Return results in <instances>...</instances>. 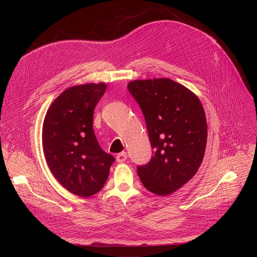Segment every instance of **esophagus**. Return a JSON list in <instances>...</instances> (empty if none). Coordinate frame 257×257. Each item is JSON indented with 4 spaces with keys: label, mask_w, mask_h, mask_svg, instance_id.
<instances>
[{
    "label": "esophagus",
    "mask_w": 257,
    "mask_h": 257,
    "mask_svg": "<svg viewBox=\"0 0 257 257\" xmlns=\"http://www.w3.org/2000/svg\"><path fill=\"white\" fill-rule=\"evenodd\" d=\"M127 157H128V155L126 152H120L116 156V161L117 163H124V161H126Z\"/></svg>",
    "instance_id": "1"
}]
</instances>
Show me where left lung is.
Listing matches in <instances>:
<instances>
[{
  "mask_svg": "<svg viewBox=\"0 0 257 257\" xmlns=\"http://www.w3.org/2000/svg\"><path fill=\"white\" fill-rule=\"evenodd\" d=\"M140 105L152 146V157L138 167L148 191L167 196L197 173L204 157L207 123L198 97L175 81L136 80L128 85Z\"/></svg>",
  "mask_w": 257,
  "mask_h": 257,
  "instance_id": "left-lung-1",
  "label": "left lung"
}]
</instances>
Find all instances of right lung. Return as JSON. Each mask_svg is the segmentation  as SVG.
Instances as JSON below:
<instances>
[{
    "instance_id": "right-lung-1",
    "label": "right lung",
    "mask_w": 257,
    "mask_h": 257,
    "mask_svg": "<svg viewBox=\"0 0 257 257\" xmlns=\"http://www.w3.org/2000/svg\"><path fill=\"white\" fill-rule=\"evenodd\" d=\"M105 90V83L65 89L53 102L44 121L47 164L59 183L80 197L101 191L114 161L102 150L92 128L94 108Z\"/></svg>"
}]
</instances>
